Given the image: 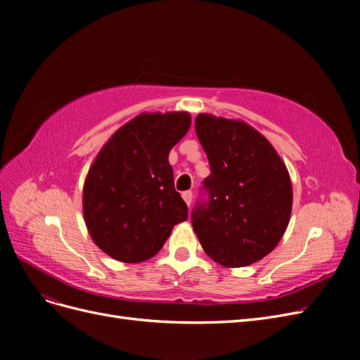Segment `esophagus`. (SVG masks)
<instances>
[{
  "label": "esophagus",
  "mask_w": 360,
  "mask_h": 360,
  "mask_svg": "<svg viewBox=\"0 0 360 360\" xmlns=\"http://www.w3.org/2000/svg\"><path fill=\"white\" fill-rule=\"evenodd\" d=\"M181 197H183L184 202H186V204L191 207V202H192V192H191V191L183 192V193H181Z\"/></svg>",
  "instance_id": "esophagus-1"
}]
</instances>
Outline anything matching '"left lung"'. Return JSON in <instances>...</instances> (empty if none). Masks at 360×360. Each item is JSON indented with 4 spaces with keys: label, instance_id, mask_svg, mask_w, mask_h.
Segmentation results:
<instances>
[{
    "label": "left lung",
    "instance_id": "obj_1",
    "mask_svg": "<svg viewBox=\"0 0 360 360\" xmlns=\"http://www.w3.org/2000/svg\"><path fill=\"white\" fill-rule=\"evenodd\" d=\"M210 176L192 212L198 240L225 267L254 264L276 248L291 214L290 174L276 150L240 120L210 114L195 118Z\"/></svg>",
    "mask_w": 360,
    "mask_h": 360
}]
</instances>
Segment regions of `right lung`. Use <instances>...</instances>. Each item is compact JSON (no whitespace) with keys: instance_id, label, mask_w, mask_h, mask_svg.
<instances>
[{"instance_id":"add662e5","label":"right lung","mask_w":360,"mask_h":360,"mask_svg":"<svg viewBox=\"0 0 360 360\" xmlns=\"http://www.w3.org/2000/svg\"><path fill=\"white\" fill-rule=\"evenodd\" d=\"M189 127L188 112H143L120 127L91 163L84 219L93 242L111 258L150 259L172 226L188 219L168 155Z\"/></svg>"}]
</instances>
